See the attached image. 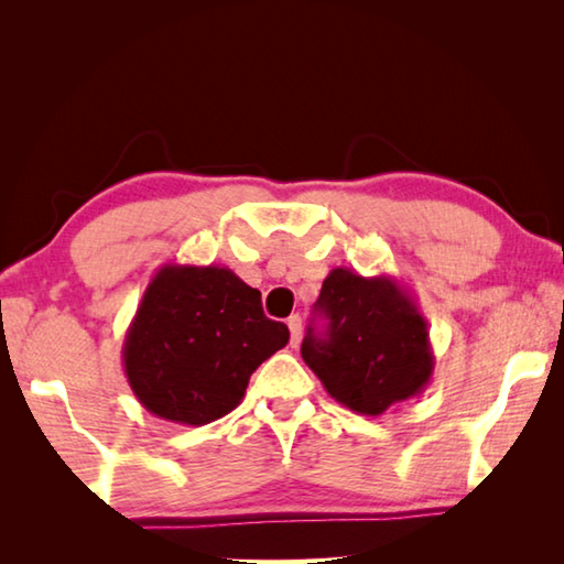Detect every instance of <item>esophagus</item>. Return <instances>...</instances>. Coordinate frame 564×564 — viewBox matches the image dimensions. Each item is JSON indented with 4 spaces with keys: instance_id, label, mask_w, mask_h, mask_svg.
Wrapping results in <instances>:
<instances>
[{
    "instance_id": "1",
    "label": "esophagus",
    "mask_w": 564,
    "mask_h": 564,
    "mask_svg": "<svg viewBox=\"0 0 564 564\" xmlns=\"http://www.w3.org/2000/svg\"><path fill=\"white\" fill-rule=\"evenodd\" d=\"M289 330H291V346L295 348L301 343V333H303V323L301 316H291L289 318Z\"/></svg>"
}]
</instances>
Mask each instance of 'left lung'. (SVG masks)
<instances>
[{"label":"left lung","instance_id":"left-lung-1","mask_svg":"<svg viewBox=\"0 0 564 564\" xmlns=\"http://www.w3.org/2000/svg\"><path fill=\"white\" fill-rule=\"evenodd\" d=\"M316 311L326 336L308 328L301 356L340 405L383 415L390 405L423 393L435 370L427 321L405 285L390 275L333 269Z\"/></svg>","mask_w":564,"mask_h":564}]
</instances>
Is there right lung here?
<instances>
[{
	"label": "right lung",
	"mask_w": 564,
	"mask_h": 564,
	"mask_svg": "<svg viewBox=\"0 0 564 564\" xmlns=\"http://www.w3.org/2000/svg\"><path fill=\"white\" fill-rule=\"evenodd\" d=\"M289 338L231 269L166 263L123 338V373L149 413L196 427L238 408L253 370Z\"/></svg>",
	"instance_id": "obj_1"
}]
</instances>
